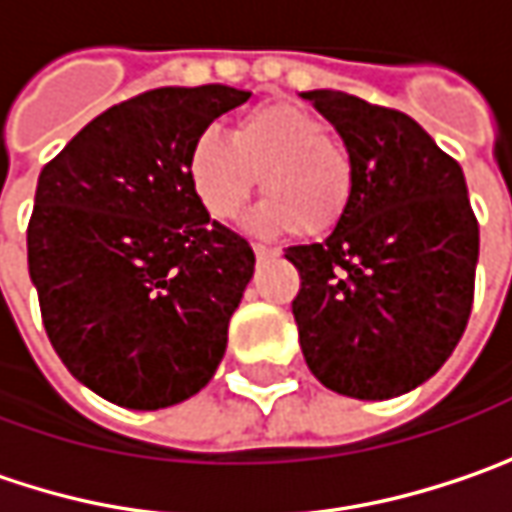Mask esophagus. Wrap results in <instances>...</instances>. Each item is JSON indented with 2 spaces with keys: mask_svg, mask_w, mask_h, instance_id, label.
Instances as JSON below:
<instances>
[{
  "mask_svg": "<svg viewBox=\"0 0 512 512\" xmlns=\"http://www.w3.org/2000/svg\"><path fill=\"white\" fill-rule=\"evenodd\" d=\"M252 249H255L257 260H269V257L281 255V249H275V246H263V243H255Z\"/></svg>",
  "mask_w": 512,
  "mask_h": 512,
  "instance_id": "34e87169",
  "label": "esophagus"
}]
</instances>
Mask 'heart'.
Instances as JSON below:
<instances>
[{
    "label": "heart",
    "instance_id": "obj_1",
    "mask_svg": "<svg viewBox=\"0 0 512 512\" xmlns=\"http://www.w3.org/2000/svg\"><path fill=\"white\" fill-rule=\"evenodd\" d=\"M185 173L214 220H234L260 179L266 199L249 226L263 234L295 228L301 237H324L345 220L353 199V162L330 138L327 121L284 101L249 109L231 138L202 130L191 141Z\"/></svg>",
    "mask_w": 512,
    "mask_h": 512
}]
</instances>
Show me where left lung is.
I'll return each instance as SVG.
<instances>
[{
  "label": "left lung",
  "instance_id": "8db88e82",
  "mask_svg": "<svg viewBox=\"0 0 512 512\" xmlns=\"http://www.w3.org/2000/svg\"><path fill=\"white\" fill-rule=\"evenodd\" d=\"M301 98L345 141L353 199L321 243L286 249L298 342L324 388L391 400L440 371L469 321L478 220L464 170L406 112L333 89Z\"/></svg>",
  "mask_w": 512,
  "mask_h": 512
}]
</instances>
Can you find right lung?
Returning a JSON list of instances; mask_svg holds the SVG:
<instances>
[{"mask_svg":"<svg viewBox=\"0 0 512 512\" xmlns=\"http://www.w3.org/2000/svg\"><path fill=\"white\" fill-rule=\"evenodd\" d=\"M252 92L165 86L109 106L40 173L28 272L51 347L98 397L156 411L202 391L255 275L191 191L188 150Z\"/></svg>","mask_w":512,"mask_h":512,"instance_id":"right-lung-1","label":"right lung"}]
</instances>
